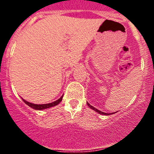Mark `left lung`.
Listing matches in <instances>:
<instances>
[{"mask_svg":"<svg viewBox=\"0 0 154 154\" xmlns=\"http://www.w3.org/2000/svg\"><path fill=\"white\" fill-rule=\"evenodd\" d=\"M87 105H88V106H89V108H91V109H93L94 111H96V112H97L98 113L102 114V115H107V116H108V115H111V114H114V112H112V113H106V112H102V111H100V110L97 109H96V108H95V107L92 106H91V105L89 104V103H87Z\"/></svg>","mask_w":154,"mask_h":154,"instance_id":"1","label":"left lung"}]
</instances>
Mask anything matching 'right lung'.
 <instances>
[{"label":"right lung","instance_id":"obj_1","mask_svg":"<svg viewBox=\"0 0 154 154\" xmlns=\"http://www.w3.org/2000/svg\"><path fill=\"white\" fill-rule=\"evenodd\" d=\"M62 97H63V96H61V97L59 98L58 100H56V101L53 102V103H47V104H34V103H29V102L26 101V100H24V99H23L22 100L24 101V103H25V104L28 105V106H30L31 108L36 110H42V109H48V108H51V107L55 106H57L58 103L62 102Z\"/></svg>","mask_w":154,"mask_h":154}]
</instances>
